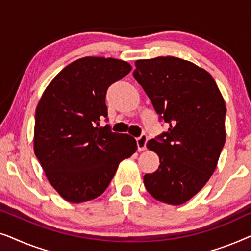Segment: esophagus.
<instances>
[{"label":"esophagus","instance_id":"1","mask_svg":"<svg viewBox=\"0 0 251 251\" xmlns=\"http://www.w3.org/2000/svg\"><path fill=\"white\" fill-rule=\"evenodd\" d=\"M147 140H149V138H147V136L145 135V133H143L142 136L137 138V147H138L139 152H143V151L146 150Z\"/></svg>","mask_w":251,"mask_h":251}]
</instances>
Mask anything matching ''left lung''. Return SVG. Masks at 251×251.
<instances>
[{
    "mask_svg": "<svg viewBox=\"0 0 251 251\" xmlns=\"http://www.w3.org/2000/svg\"><path fill=\"white\" fill-rule=\"evenodd\" d=\"M135 65L133 77L169 126L147 143L159 155L160 166L144 176V185L156 200L183 204L217 167L226 138L224 98L211 75L191 61L168 56Z\"/></svg>",
    "mask_w": 251,
    "mask_h": 251,
    "instance_id": "8db88e82",
    "label": "left lung"
}]
</instances>
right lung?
<instances>
[{
  "label": "right lung",
  "mask_w": 251,
  "mask_h": 251,
  "mask_svg": "<svg viewBox=\"0 0 251 251\" xmlns=\"http://www.w3.org/2000/svg\"><path fill=\"white\" fill-rule=\"evenodd\" d=\"M131 66L115 58L84 57L50 82L35 112L34 153L58 194L72 203L104 193L120 162L137 151L136 139L99 126L107 118L109 85Z\"/></svg>",
  "instance_id": "1"
}]
</instances>
